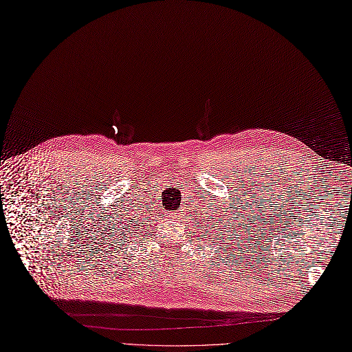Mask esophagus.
I'll use <instances>...</instances> for the list:
<instances>
[{
    "mask_svg": "<svg viewBox=\"0 0 352 352\" xmlns=\"http://www.w3.org/2000/svg\"><path fill=\"white\" fill-rule=\"evenodd\" d=\"M169 217L175 220V219H178V217H179V213H175V212H174V213H171V216H169Z\"/></svg>",
    "mask_w": 352,
    "mask_h": 352,
    "instance_id": "obj_1",
    "label": "esophagus"
}]
</instances>
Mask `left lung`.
Returning a JSON list of instances; mask_svg holds the SVG:
<instances>
[{"label": "left lung", "instance_id": "obj_1", "mask_svg": "<svg viewBox=\"0 0 352 352\" xmlns=\"http://www.w3.org/2000/svg\"><path fill=\"white\" fill-rule=\"evenodd\" d=\"M201 222H203V220H201ZM210 225H212V220H210ZM210 225H206V226H207V229L210 228ZM225 229H226V228H225ZM230 229H232V228H229V229H226V230H223V232H220L219 235H217V236L223 235V242H225V243H228V241H226V239H228V236H229V238H232V230H230ZM217 242H222V241H220V239L217 238ZM213 243H214V242H213Z\"/></svg>", "mask_w": 352, "mask_h": 352}]
</instances>
